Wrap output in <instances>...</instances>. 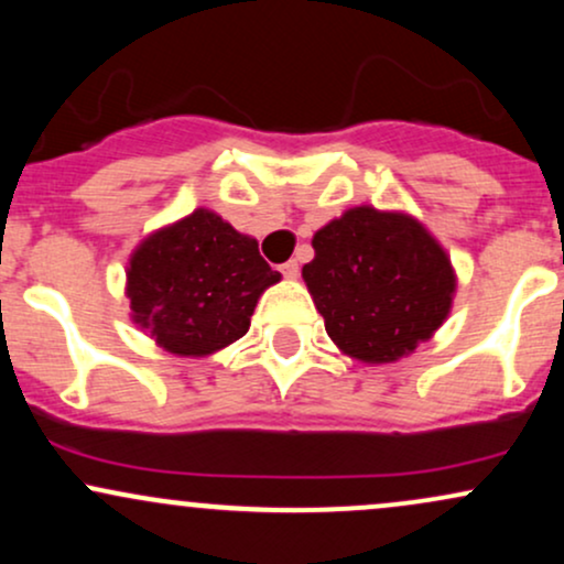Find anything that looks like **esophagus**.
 Wrapping results in <instances>:
<instances>
[{"instance_id": "obj_1", "label": "esophagus", "mask_w": 564, "mask_h": 564, "mask_svg": "<svg viewBox=\"0 0 564 564\" xmlns=\"http://www.w3.org/2000/svg\"><path fill=\"white\" fill-rule=\"evenodd\" d=\"M281 273L289 278V281H294L296 275H300V264H296V260H289L286 264H281Z\"/></svg>"}]
</instances>
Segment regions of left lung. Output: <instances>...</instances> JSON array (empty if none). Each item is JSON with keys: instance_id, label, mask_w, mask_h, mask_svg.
<instances>
[{"instance_id": "left-lung-1", "label": "left lung", "mask_w": 564, "mask_h": 564, "mask_svg": "<svg viewBox=\"0 0 564 564\" xmlns=\"http://www.w3.org/2000/svg\"><path fill=\"white\" fill-rule=\"evenodd\" d=\"M313 249L302 278L326 334L349 358L394 364L448 318L456 273L416 217L352 206L315 232Z\"/></svg>"}]
</instances>
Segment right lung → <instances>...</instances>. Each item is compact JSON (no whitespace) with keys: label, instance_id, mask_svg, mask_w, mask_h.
Wrapping results in <instances>:
<instances>
[{"label":"right lung","instance_id":"add662e5","mask_svg":"<svg viewBox=\"0 0 564 564\" xmlns=\"http://www.w3.org/2000/svg\"><path fill=\"white\" fill-rule=\"evenodd\" d=\"M278 281L257 238L204 206L142 238L127 264L132 321L180 358H206L241 339Z\"/></svg>","mask_w":564,"mask_h":564}]
</instances>
